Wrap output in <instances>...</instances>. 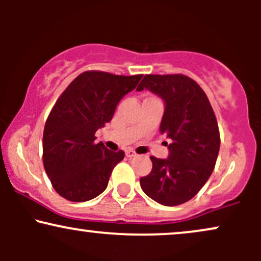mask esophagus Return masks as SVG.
<instances>
[{
  "instance_id": "obj_1",
  "label": "esophagus",
  "mask_w": 261,
  "mask_h": 261,
  "mask_svg": "<svg viewBox=\"0 0 261 261\" xmlns=\"http://www.w3.org/2000/svg\"><path fill=\"white\" fill-rule=\"evenodd\" d=\"M125 154H126L128 158H133V157H135V155H136L137 153L134 151V149H126V151H125Z\"/></svg>"
}]
</instances>
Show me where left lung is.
Returning <instances> with one entry per match:
<instances>
[{"label":"left lung","instance_id":"obj_1","mask_svg":"<svg viewBox=\"0 0 261 261\" xmlns=\"http://www.w3.org/2000/svg\"><path fill=\"white\" fill-rule=\"evenodd\" d=\"M158 94L166 103L161 133L169 157L151 155L152 170L140 179L143 193L164 206H176L193 199L207 181L220 151V130L206 93L194 80L181 73L146 74L137 87Z\"/></svg>","mask_w":261,"mask_h":261}]
</instances>
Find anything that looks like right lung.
<instances>
[{"mask_svg":"<svg viewBox=\"0 0 261 261\" xmlns=\"http://www.w3.org/2000/svg\"><path fill=\"white\" fill-rule=\"evenodd\" d=\"M141 79L142 74L86 71L56 100L45 122L43 163L60 196L83 202L106 190L114 167L125 153L95 143V133L112 120L119 101Z\"/></svg>","mask_w":261,"mask_h":261,"instance_id":"add662e5","label":"right lung"}]
</instances>
